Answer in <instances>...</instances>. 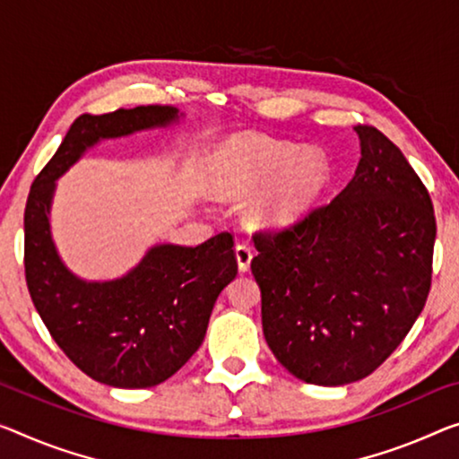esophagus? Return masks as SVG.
<instances>
[{
  "instance_id": "esophagus-1",
  "label": "esophagus",
  "mask_w": 459,
  "mask_h": 459,
  "mask_svg": "<svg viewBox=\"0 0 459 459\" xmlns=\"http://www.w3.org/2000/svg\"><path fill=\"white\" fill-rule=\"evenodd\" d=\"M236 260H238V269L246 273L250 269V260H252V248L248 244H236Z\"/></svg>"
}]
</instances>
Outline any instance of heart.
I'll return each instance as SVG.
<instances>
[{
	"instance_id": "heart-1",
	"label": "heart",
	"mask_w": 459,
	"mask_h": 459,
	"mask_svg": "<svg viewBox=\"0 0 459 459\" xmlns=\"http://www.w3.org/2000/svg\"><path fill=\"white\" fill-rule=\"evenodd\" d=\"M213 186L225 196H248L264 188L250 209L260 228L283 230L316 205L330 182L328 158L258 135H238L221 143L209 161Z\"/></svg>"
}]
</instances>
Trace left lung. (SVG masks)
I'll return each mask as SVG.
<instances>
[{"label":"left lung","mask_w":459,"mask_h":459,"mask_svg":"<svg viewBox=\"0 0 459 459\" xmlns=\"http://www.w3.org/2000/svg\"><path fill=\"white\" fill-rule=\"evenodd\" d=\"M355 131L361 160L349 185L291 228L254 236L250 269L266 344L291 376L316 385L376 371L431 289L437 223L429 190L382 131Z\"/></svg>","instance_id":"8db88e82"}]
</instances>
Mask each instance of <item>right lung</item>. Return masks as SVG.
<instances>
[{
  "mask_svg": "<svg viewBox=\"0 0 459 459\" xmlns=\"http://www.w3.org/2000/svg\"><path fill=\"white\" fill-rule=\"evenodd\" d=\"M180 117L158 104L77 117L26 201L24 269L34 307L77 368L112 387L158 385L195 355L217 298L238 274L234 238L221 231L195 248L158 244L121 279L83 281L55 248V180L98 141L170 126Z\"/></svg>",
  "mask_w": 459,
  "mask_h": 459,
  "instance_id": "obj_1",
  "label": "right lung"
}]
</instances>
